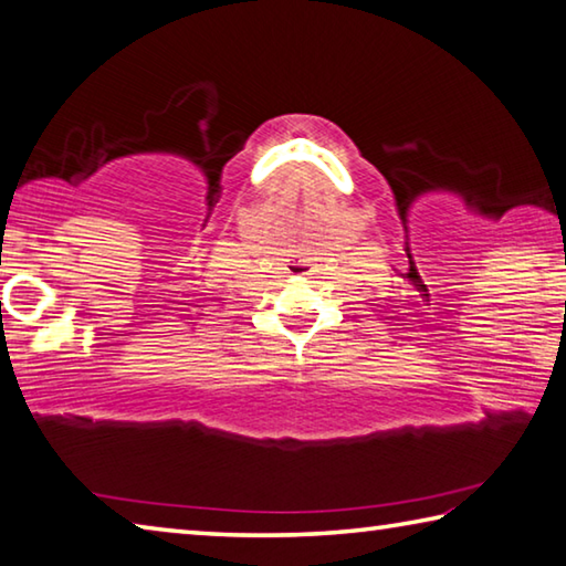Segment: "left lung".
<instances>
[{"instance_id": "1", "label": "left lung", "mask_w": 566, "mask_h": 566, "mask_svg": "<svg viewBox=\"0 0 566 566\" xmlns=\"http://www.w3.org/2000/svg\"><path fill=\"white\" fill-rule=\"evenodd\" d=\"M564 305H566V303H564Z\"/></svg>"}]
</instances>
